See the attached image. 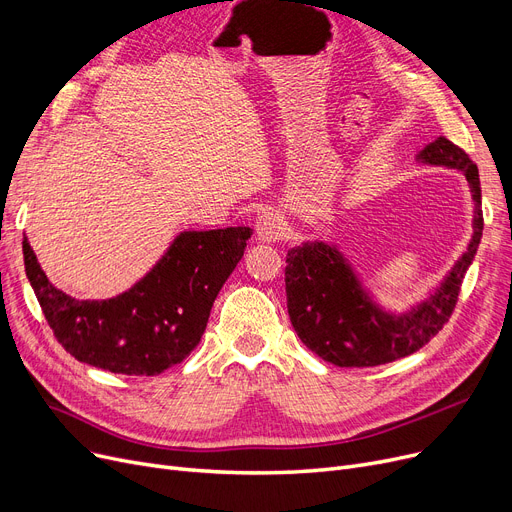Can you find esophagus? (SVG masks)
<instances>
[{"label":"esophagus","instance_id":"34e87169","mask_svg":"<svg viewBox=\"0 0 512 512\" xmlns=\"http://www.w3.org/2000/svg\"><path fill=\"white\" fill-rule=\"evenodd\" d=\"M285 218L277 210H266L256 218V235L260 241L275 243L285 237Z\"/></svg>","mask_w":512,"mask_h":512}]
</instances>
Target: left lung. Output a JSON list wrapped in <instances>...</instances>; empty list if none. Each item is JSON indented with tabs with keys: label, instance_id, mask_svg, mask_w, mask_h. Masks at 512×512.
Returning a JSON list of instances; mask_svg holds the SVG:
<instances>
[{
	"label": "left lung",
	"instance_id": "obj_1",
	"mask_svg": "<svg viewBox=\"0 0 512 512\" xmlns=\"http://www.w3.org/2000/svg\"><path fill=\"white\" fill-rule=\"evenodd\" d=\"M419 160L460 170L475 202V231L467 252L454 264L435 294L404 314L381 310L360 287L346 258L325 241H306L287 252V312L302 344L337 367H377L421 350L442 331L456 308L462 279L483 231L479 170L446 137H437Z\"/></svg>",
	"mask_w": 512,
	"mask_h": 512
}]
</instances>
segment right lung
<instances>
[{"mask_svg": "<svg viewBox=\"0 0 512 512\" xmlns=\"http://www.w3.org/2000/svg\"><path fill=\"white\" fill-rule=\"evenodd\" d=\"M250 227L183 231L154 269L110 300H75L41 271L27 237L24 271L47 325L79 362L118 375H160L200 344L218 291L246 250Z\"/></svg>", "mask_w": 512, "mask_h": 512, "instance_id": "1", "label": "right lung"}]
</instances>
